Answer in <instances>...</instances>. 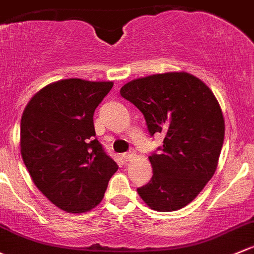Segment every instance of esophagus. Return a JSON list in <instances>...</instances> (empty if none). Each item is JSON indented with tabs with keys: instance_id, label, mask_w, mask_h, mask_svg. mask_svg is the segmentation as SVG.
<instances>
[{
	"instance_id": "1",
	"label": "esophagus",
	"mask_w": 254,
	"mask_h": 254,
	"mask_svg": "<svg viewBox=\"0 0 254 254\" xmlns=\"http://www.w3.org/2000/svg\"><path fill=\"white\" fill-rule=\"evenodd\" d=\"M134 156H135L134 152H127V153L123 154V157H124V159H125V161H127V162L131 161V159L134 158Z\"/></svg>"
}]
</instances>
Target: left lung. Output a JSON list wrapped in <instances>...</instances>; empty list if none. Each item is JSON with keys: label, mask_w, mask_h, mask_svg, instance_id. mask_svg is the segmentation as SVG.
Returning <instances> with one entry per match:
<instances>
[{"label": "left lung", "mask_w": 254, "mask_h": 254, "mask_svg": "<svg viewBox=\"0 0 254 254\" xmlns=\"http://www.w3.org/2000/svg\"><path fill=\"white\" fill-rule=\"evenodd\" d=\"M120 95L145 116L163 147L148 157L153 176L137 189L151 209L173 212L193 201L214 175L225 135L223 112L212 90L186 71L131 80Z\"/></svg>", "instance_id": "obj_1"}]
</instances>
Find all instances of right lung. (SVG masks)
<instances>
[{"label":"right lung","instance_id":"obj_1","mask_svg":"<svg viewBox=\"0 0 254 254\" xmlns=\"http://www.w3.org/2000/svg\"><path fill=\"white\" fill-rule=\"evenodd\" d=\"M113 84L58 80L39 90L21 114L24 164L42 194L66 213L80 214L100 204L118 170L93 137V113Z\"/></svg>","mask_w":254,"mask_h":254}]
</instances>
